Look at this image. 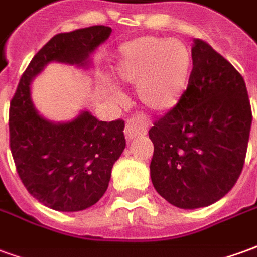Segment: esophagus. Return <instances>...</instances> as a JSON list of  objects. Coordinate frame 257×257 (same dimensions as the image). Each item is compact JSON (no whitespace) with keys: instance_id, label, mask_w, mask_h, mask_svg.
Listing matches in <instances>:
<instances>
[{"instance_id":"34e87169","label":"esophagus","mask_w":257,"mask_h":257,"mask_svg":"<svg viewBox=\"0 0 257 257\" xmlns=\"http://www.w3.org/2000/svg\"><path fill=\"white\" fill-rule=\"evenodd\" d=\"M123 134H125V139L129 143V142H132L136 138L146 135V123L139 117L128 118Z\"/></svg>"}]
</instances>
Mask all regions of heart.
Returning <instances> with one entry per match:
<instances>
[{
    "label": "heart",
    "mask_w": 257,
    "mask_h": 257,
    "mask_svg": "<svg viewBox=\"0 0 257 257\" xmlns=\"http://www.w3.org/2000/svg\"><path fill=\"white\" fill-rule=\"evenodd\" d=\"M191 67L193 56L182 41L140 37L119 47L112 73L119 82L135 85L136 96L146 108L164 112L182 100ZM106 90L114 99L122 96L112 85H107Z\"/></svg>",
    "instance_id": "b5f03b06"
}]
</instances>
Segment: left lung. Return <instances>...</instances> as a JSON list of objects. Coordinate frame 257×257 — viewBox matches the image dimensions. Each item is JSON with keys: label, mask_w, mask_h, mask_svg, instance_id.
Here are the masks:
<instances>
[{"label": "left lung", "mask_w": 257, "mask_h": 257, "mask_svg": "<svg viewBox=\"0 0 257 257\" xmlns=\"http://www.w3.org/2000/svg\"><path fill=\"white\" fill-rule=\"evenodd\" d=\"M191 56L182 100L149 131L153 186L180 209L209 206L232 189L252 125L242 75L202 40H194Z\"/></svg>", "instance_id": "8db88e82"}]
</instances>
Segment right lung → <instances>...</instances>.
I'll use <instances>...</instances> for the list:
<instances>
[{"label": "right lung", "instance_id": "1", "mask_svg": "<svg viewBox=\"0 0 257 257\" xmlns=\"http://www.w3.org/2000/svg\"><path fill=\"white\" fill-rule=\"evenodd\" d=\"M111 27L92 26L52 37L31 59L9 107V145L22 182L42 205L59 212L90 208L103 197L112 165L125 149L121 119L99 121L88 110L55 122L31 99V82L51 63L82 70L108 40Z\"/></svg>", "mask_w": 257, "mask_h": 257}]
</instances>
